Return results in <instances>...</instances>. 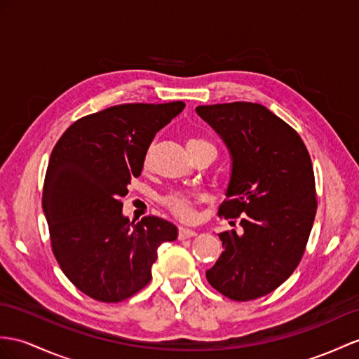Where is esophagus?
Masks as SVG:
<instances>
[{
  "label": "esophagus",
  "mask_w": 359,
  "mask_h": 359,
  "mask_svg": "<svg viewBox=\"0 0 359 359\" xmlns=\"http://www.w3.org/2000/svg\"><path fill=\"white\" fill-rule=\"evenodd\" d=\"M194 236H196V231L190 230V229H184V226H180V230H178V238H180V239L194 238Z\"/></svg>",
  "instance_id": "obj_1"
}]
</instances>
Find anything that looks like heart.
I'll list each match as a JSON object with an SVG mask.
<instances>
[{
    "mask_svg": "<svg viewBox=\"0 0 359 359\" xmlns=\"http://www.w3.org/2000/svg\"><path fill=\"white\" fill-rule=\"evenodd\" d=\"M196 143H205V140L194 138L189 142V144H196ZM146 161H147V156H146ZM163 203L175 216L181 217V219H191V217L195 216V199L189 195L172 194L165 196L163 199Z\"/></svg>",
    "mask_w": 359,
    "mask_h": 359,
    "instance_id": "obj_1",
    "label": "heart"
}]
</instances>
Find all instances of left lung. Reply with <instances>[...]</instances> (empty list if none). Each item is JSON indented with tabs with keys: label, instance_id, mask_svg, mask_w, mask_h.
<instances>
[{
	"label": "left lung",
	"instance_id": "left-lung-1",
	"mask_svg": "<svg viewBox=\"0 0 359 359\" xmlns=\"http://www.w3.org/2000/svg\"><path fill=\"white\" fill-rule=\"evenodd\" d=\"M196 112L230 151L219 216L239 217L242 226L219 234L225 250L207 280L231 300H255L277 290L303 257L317 212L311 156L295 129L264 104L217 103Z\"/></svg>",
	"mask_w": 359,
	"mask_h": 359
}]
</instances>
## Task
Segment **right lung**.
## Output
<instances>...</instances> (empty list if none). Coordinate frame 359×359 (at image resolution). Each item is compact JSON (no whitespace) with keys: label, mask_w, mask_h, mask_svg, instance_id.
<instances>
[{"label":"right lung","mask_w":359,"mask_h":359,"mask_svg":"<svg viewBox=\"0 0 359 359\" xmlns=\"http://www.w3.org/2000/svg\"><path fill=\"white\" fill-rule=\"evenodd\" d=\"M184 102L125 103L79 118L59 138L43 181L42 208L51 250L79 291L103 303L133 297L151 282L173 224L156 216L129 222L121 213L130 178L140 177L155 134Z\"/></svg>","instance_id":"1"}]
</instances>
